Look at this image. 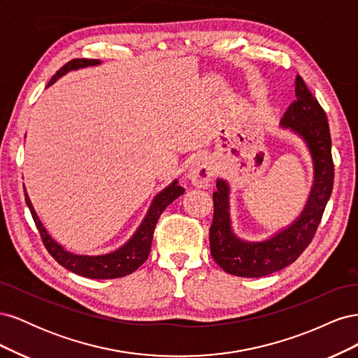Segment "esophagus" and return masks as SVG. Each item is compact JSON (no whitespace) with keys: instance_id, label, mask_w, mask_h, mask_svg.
<instances>
[{"instance_id":"esophagus-1","label":"esophagus","mask_w":358,"mask_h":358,"mask_svg":"<svg viewBox=\"0 0 358 358\" xmlns=\"http://www.w3.org/2000/svg\"><path fill=\"white\" fill-rule=\"evenodd\" d=\"M212 178L213 171L209 164V159L204 157H200L194 161L188 170V179L192 182V185H196L199 188L208 187L212 182Z\"/></svg>"}]
</instances>
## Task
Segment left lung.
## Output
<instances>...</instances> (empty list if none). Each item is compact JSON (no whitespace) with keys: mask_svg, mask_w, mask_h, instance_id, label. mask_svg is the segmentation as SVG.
<instances>
[{"mask_svg":"<svg viewBox=\"0 0 358 358\" xmlns=\"http://www.w3.org/2000/svg\"><path fill=\"white\" fill-rule=\"evenodd\" d=\"M280 125L299 134L309 148L313 161V185L305 209L287 229L263 242H246L233 233L230 220V187L216 180L213 192V221L209 230L210 254L224 272L242 278H262L294 263L312 242L331 196L334 164L327 115L308 90L300 76L296 78V100L291 103Z\"/></svg>","mask_w":358,"mask_h":358,"instance_id":"obj_1","label":"left lung"}]
</instances>
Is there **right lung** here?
Listing matches in <instances>:
<instances>
[{
    "instance_id": "right-lung-1",
    "label": "right lung",
    "mask_w": 358,
    "mask_h": 358,
    "mask_svg": "<svg viewBox=\"0 0 358 358\" xmlns=\"http://www.w3.org/2000/svg\"><path fill=\"white\" fill-rule=\"evenodd\" d=\"M96 64H100L99 59H86V58L71 59L70 62L66 64V66L61 67L57 71V74L50 79L48 86L55 83L57 79L66 74L67 71L83 69L88 66H96ZM183 192H185V189L178 185V180L171 182L167 188H164L159 194H157L152 204H150L146 216H145V220L142 221V224H140V227L133 234L131 239H129L124 246L116 249V251H113V252L104 254V255H92V257L91 255H78V254L66 251V249L53 241L52 237L48 234L46 229L40 222L34 208H32L27 191H25V201H27L29 212L32 215V220H34V222L37 225L43 245H45L48 252L53 258H55L62 267H66L70 270V272H73L76 275H80L83 278L115 279V278H122V276L133 273L134 270H137L146 262L148 255L150 252V246H152L155 225L159 220L161 213L164 212V209L170 203L175 201L179 196H182Z\"/></svg>"
}]
</instances>
